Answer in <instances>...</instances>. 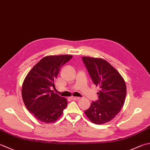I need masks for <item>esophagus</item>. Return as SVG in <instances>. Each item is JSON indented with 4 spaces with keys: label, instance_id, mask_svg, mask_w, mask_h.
Masks as SVG:
<instances>
[{
    "label": "esophagus",
    "instance_id": "obj_1",
    "mask_svg": "<svg viewBox=\"0 0 150 150\" xmlns=\"http://www.w3.org/2000/svg\"><path fill=\"white\" fill-rule=\"evenodd\" d=\"M71 99H73V100H78V99H80V98H79V97H73V96H72Z\"/></svg>",
    "mask_w": 150,
    "mask_h": 150
}]
</instances>
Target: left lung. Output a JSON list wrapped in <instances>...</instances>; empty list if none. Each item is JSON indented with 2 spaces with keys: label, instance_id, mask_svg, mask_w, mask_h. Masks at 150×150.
Wrapping results in <instances>:
<instances>
[{
  "label": "left lung",
  "instance_id": "obj_1",
  "mask_svg": "<svg viewBox=\"0 0 150 150\" xmlns=\"http://www.w3.org/2000/svg\"><path fill=\"white\" fill-rule=\"evenodd\" d=\"M82 58L93 84L100 88L98 92L99 99L93 101L84 113L93 124H105L111 121L124 106L125 82L120 73L103 58L88 57Z\"/></svg>",
  "mask_w": 150,
  "mask_h": 150
}]
</instances>
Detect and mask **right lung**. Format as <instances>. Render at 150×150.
I'll return each mask as SVG.
<instances>
[{
	"label": "right lung",
	"instance_id": "obj_1",
	"mask_svg": "<svg viewBox=\"0 0 150 150\" xmlns=\"http://www.w3.org/2000/svg\"><path fill=\"white\" fill-rule=\"evenodd\" d=\"M72 55H51L43 57L35 65L23 81L21 94L28 110L37 120L46 124L60 118L67 105V100L51 88L61 67Z\"/></svg>",
	"mask_w": 150,
	"mask_h": 150
}]
</instances>
